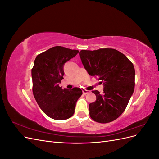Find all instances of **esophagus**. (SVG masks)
<instances>
[{"label":"esophagus","instance_id":"1","mask_svg":"<svg viewBox=\"0 0 159 159\" xmlns=\"http://www.w3.org/2000/svg\"><path fill=\"white\" fill-rule=\"evenodd\" d=\"M82 91H83V93H84V95L88 94V93L89 92V91H88V90H86V89H82Z\"/></svg>","mask_w":159,"mask_h":159}]
</instances>
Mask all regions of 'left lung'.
<instances>
[{
    "label": "left lung",
    "instance_id": "obj_1",
    "mask_svg": "<svg viewBox=\"0 0 159 159\" xmlns=\"http://www.w3.org/2000/svg\"><path fill=\"white\" fill-rule=\"evenodd\" d=\"M80 58L89 75L103 85V93L92 91L95 102L89 105L93 121L107 123L117 119L125 109L134 88L133 64L121 52L112 48L81 50Z\"/></svg>",
    "mask_w": 159,
    "mask_h": 159
}]
</instances>
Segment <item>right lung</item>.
Instances as JSON below:
<instances>
[{
    "label": "right lung",
    "mask_w": 159,
    "mask_h": 159,
    "mask_svg": "<svg viewBox=\"0 0 159 159\" xmlns=\"http://www.w3.org/2000/svg\"><path fill=\"white\" fill-rule=\"evenodd\" d=\"M78 50L54 46L38 54L32 69V91L37 103L49 117L65 120L74 113L77 101L82 95L79 88L62 89L64 66Z\"/></svg>",
    "instance_id": "obj_1"
}]
</instances>
